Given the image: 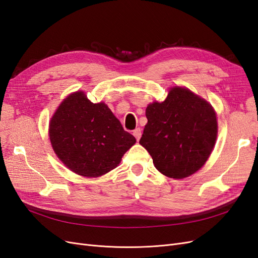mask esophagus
I'll use <instances>...</instances> for the list:
<instances>
[{"label":"esophagus","instance_id":"34e87169","mask_svg":"<svg viewBox=\"0 0 258 258\" xmlns=\"http://www.w3.org/2000/svg\"><path fill=\"white\" fill-rule=\"evenodd\" d=\"M132 135L135 136V138L137 139V141H139L140 138H141V136H142V130L140 128H137V129L134 130V132H132Z\"/></svg>","mask_w":258,"mask_h":258}]
</instances>
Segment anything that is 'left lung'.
Segmentation results:
<instances>
[{
    "instance_id": "left-lung-1",
    "label": "left lung",
    "mask_w": 258,
    "mask_h": 258,
    "mask_svg": "<svg viewBox=\"0 0 258 258\" xmlns=\"http://www.w3.org/2000/svg\"><path fill=\"white\" fill-rule=\"evenodd\" d=\"M145 115L140 144L162 174L184 178L205 165L217 136L216 114L206 100L174 87L163 102L148 105Z\"/></svg>"
}]
</instances>
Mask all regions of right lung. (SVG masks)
<instances>
[{
  "label": "right lung",
  "mask_w": 258,
  "mask_h": 258,
  "mask_svg": "<svg viewBox=\"0 0 258 258\" xmlns=\"http://www.w3.org/2000/svg\"><path fill=\"white\" fill-rule=\"evenodd\" d=\"M54 153L73 172L97 177L117 167L136 143L104 103H92L77 91L60 104L49 123Z\"/></svg>",
  "instance_id": "obj_1"
}]
</instances>
